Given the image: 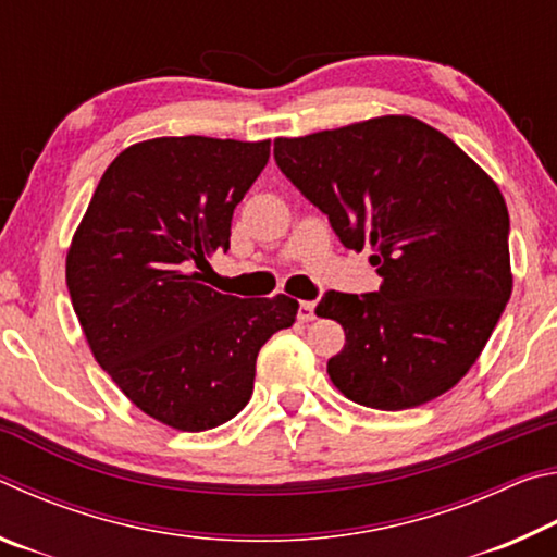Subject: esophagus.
Wrapping results in <instances>:
<instances>
[{
	"label": "esophagus",
	"mask_w": 557,
	"mask_h": 557,
	"mask_svg": "<svg viewBox=\"0 0 557 557\" xmlns=\"http://www.w3.org/2000/svg\"><path fill=\"white\" fill-rule=\"evenodd\" d=\"M314 301H299V312H297V319L299 322H312V319L317 317L314 314Z\"/></svg>",
	"instance_id": "1"
}]
</instances>
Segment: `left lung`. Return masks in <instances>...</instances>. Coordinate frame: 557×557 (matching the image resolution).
Instances as JSON below:
<instances>
[{
  "instance_id": "8db88e82",
  "label": "left lung",
  "mask_w": 557,
  "mask_h": 557,
  "mask_svg": "<svg viewBox=\"0 0 557 557\" xmlns=\"http://www.w3.org/2000/svg\"><path fill=\"white\" fill-rule=\"evenodd\" d=\"M275 162L346 248L373 250L379 292H326L344 326L329 379L348 400L408 410L465 379L511 297L498 186L440 129L408 115L277 137Z\"/></svg>"
}]
</instances>
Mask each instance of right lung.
<instances>
[{"label": "right lung", "mask_w": 557, "mask_h": 557, "mask_svg": "<svg viewBox=\"0 0 557 557\" xmlns=\"http://www.w3.org/2000/svg\"><path fill=\"white\" fill-rule=\"evenodd\" d=\"M270 159L265 143L157 137L115 157L65 258L83 334L117 388L164 425L203 432L252 395L268 338L295 324L285 295L240 299L196 269L231 248V221Z\"/></svg>", "instance_id": "add662e5"}]
</instances>
